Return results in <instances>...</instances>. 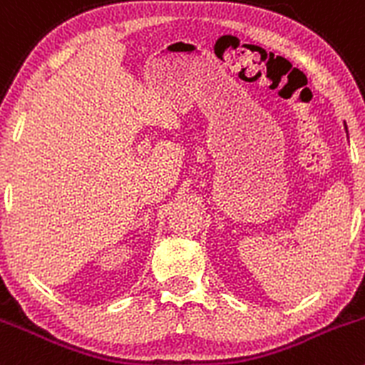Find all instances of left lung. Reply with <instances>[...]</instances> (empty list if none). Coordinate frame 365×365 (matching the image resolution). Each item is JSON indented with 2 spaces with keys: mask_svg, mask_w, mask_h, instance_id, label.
I'll use <instances>...</instances> for the list:
<instances>
[{
  "mask_svg": "<svg viewBox=\"0 0 365 365\" xmlns=\"http://www.w3.org/2000/svg\"><path fill=\"white\" fill-rule=\"evenodd\" d=\"M344 129H346V133H348V128H346V124H344Z\"/></svg>",
  "mask_w": 365,
  "mask_h": 365,
  "instance_id": "1",
  "label": "left lung"
}]
</instances>
